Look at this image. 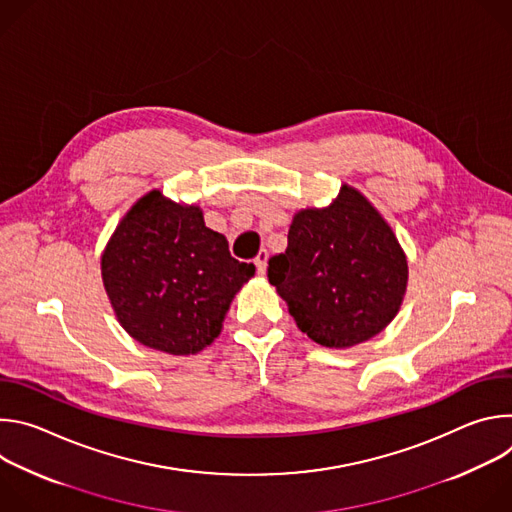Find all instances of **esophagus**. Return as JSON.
Listing matches in <instances>:
<instances>
[{
    "mask_svg": "<svg viewBox=\"0 0 512 512\" xmlns=\"http://www.w3.org/2000/svg\"><path fill=\"white\" fill-rule=\"evenodd\" d=\"M267 251L265 249H261L259 253H257V257H255V267H257V273L259 275H265V269H267Z\"/></svg>",
    "mask_w": 512,
    "mask_h": 512,
    "instance_id": "1",
    "label": "esophagus"
}]
</instances>
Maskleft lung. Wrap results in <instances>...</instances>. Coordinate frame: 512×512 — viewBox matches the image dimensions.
<instances>
[{"label": "left lung", "mask_w": 512, "mask_h": 512, "mask_svg": "<svg viewBox=\"0 0 512 512\" xmlns=\"http://www.w3.org/2000/svg\"><path fill=\"white\" fill-rule=\"evenodd\" d=\"M407 273L393 229L346 184L330 206L294 216L285 253L267 267L298 328L328 348H348L385 330L401 308Z\"/></svg>", "instance_id": "obj_1"}]
</instances>
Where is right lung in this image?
Instances as JSON below:
<instances>
[{
	"label": "right lung",
	"mask_w": 512,
	"mask_h": 512,
	"mask_svg": "<svg viewBox=\"0 0 512 512\" xmlns=\"http://www.w3.org/2000/svg\"><path fill=\"white\" fill-rule=\"evenodd\" d=\"M119 324L143 346L196 354L221 334L253 263L231 257L229 241L204 225L198 206L152 190L121 218L101 257Z\"/></svg>",
	"instance_id": "right-lung-1"
}]
</instances>
